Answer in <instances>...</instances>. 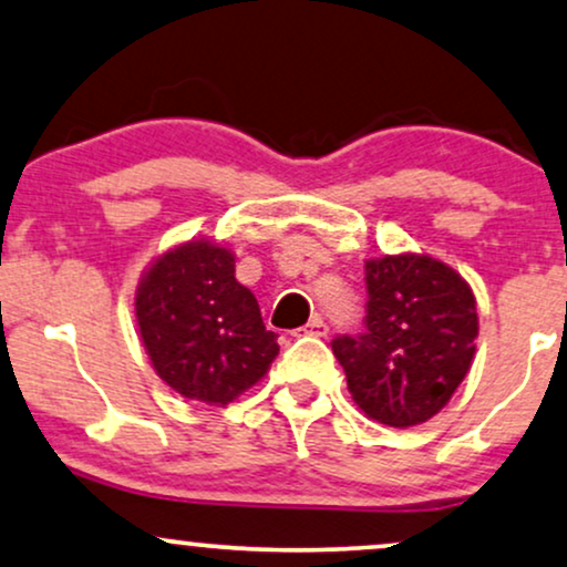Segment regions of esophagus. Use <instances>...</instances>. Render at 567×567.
I'll return each mask as SVG.
<instances>
[{
  "mask_svg": "<svg viewBox=\"0 0 567 567\" xmlns=\"http://www.w3.org/2000/svg\"><path fill=\"white\" fill-rule=\"evenodd\" d=\"M299 333H305V337L323 339V337H328V326L323 323V318H312L305 328H299Z\"/></svg>",
  "mask_w": 567,
  "mask_h": 567,
  "instance_id": "34e87169",
  "label": "esophagus"
}]
</instances>
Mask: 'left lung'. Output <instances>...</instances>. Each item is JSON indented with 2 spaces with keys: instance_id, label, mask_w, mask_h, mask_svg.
<instances>
[{
  "instance_id": "left-lung-1",
  "label": "left lung",
  "mask_w": 567,
  "mask_h": 567,
  "mask_svg": "<svg viewBox=\"0 0 567 567\" xmlns=\"http://www.w3.org/2000/svg\"><path fill=\"white\" fill-rule=\"evenodd\" d=\"M368 331L333 341L347 389L370 421L410 429L450 404L473 365L476 295L450 265L402 251L365 262Z\"/></svg>"
}]
</instances>
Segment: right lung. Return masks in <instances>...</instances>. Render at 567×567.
I'll use <instances>...</instances> for the list:
<instances>
[{"label":"right lung","instance_id":"add662e5","mask_svg":"<svg viewBox=\"0 0 567 567\" xmlns=\"http://www.w3.org/2000/svg\"><path fill=\"white\" fill-rule=\"evenodd\" d=\"M234 272L228 247L192 239L157 255L136 286L138 337L155 373L215 408L257 386L278 354V337Z\"/></svg>","mask_w":567,"mask_h":567}]
</instances>
